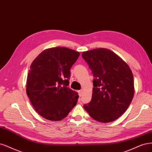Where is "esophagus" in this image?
Here are the masks:
<instances>
[{
    "mask_svg": "<svg viewBox=\"0 0 152 152\" xmlns=\"http://www.w3.org/2000/svg\"><path fill=\"white\" fill-rule=\"evenodd\" d=\"M77 92H78V94H79V96H82V90H79Z\"/></svg>",
    "mask_w": 152,
    "mask_h": 152,
    "instance_id": "1",
    "label": "esophagus"
}]
</instances>
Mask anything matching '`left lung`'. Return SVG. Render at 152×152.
<instances>
[{"label":"left lung","mask_w":152,"mask_h":152,"mask_svg":"<svg viewBox=\"0 0 152 152\" xmlns=\"http://www.w3.org/2000/svg\"><path fill=\"white\" fill-rule=\"evenodd\" d=\"M94 77L91 100L83 105L95 120L114 121L128 109L134 94V80L128 65L107 48L83 52Z\"/></svg>","instance_id":"8db88e82"}]
</instances>
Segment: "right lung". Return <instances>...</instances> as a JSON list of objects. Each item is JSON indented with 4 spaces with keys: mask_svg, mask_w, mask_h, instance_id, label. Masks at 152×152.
Masks as SVG:
<instances>
[{
    "mask_svg": "<svg viewBox=\"0 0 152 152\" xmlns=\"http://www.w3.org/2000/svg\"><path fill=\"white\" fill-rule=\"evenodd\" d=\"M80 53L65 47L42 52L31 63L26 94L35 110L43 118L61 121L76 105L77 94L68 87L70 69Z\"/></svg>",
    "mask_w": 152,
    "mask_h": 152,
    "instance_id": "obj_1",
    "label": "right lung"
}]
</instances>
